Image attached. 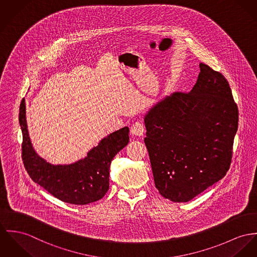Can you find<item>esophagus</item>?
<instances>
[{
	"mask_svg": "<svg viewBox=\"0 0 257 257\" xmlns=\"http://www.w3.org/2000/svg\"><path fill=\"white\" fill-rule=\"evenodd\" d=\"M131 133L133 136L142 137L145 133V126L141 122H135L131 127Z\"/></svg>",
	"mask_w": 257,
	"mask_h": 257,
	"instance_id": "obj_1",
	"label": "esophagus"
}]
</instances>
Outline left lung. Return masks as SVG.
<instances>
[{
	"instance_id": "1",
	"label": "left lung",
	"mask_w": 257,
	"mask_h": 257,
	"mask_svg": "<svg viewBox=\"0 0 257 257\" xmlns=\"http://www.w3.org/2000/svg\"><path fill=\"white\" fill-rule=\"evenodd\" d=\"M196 85L153 105L144 116L156 188L163 198L187 202L230 168L238 110L228 81L199 63Z\"/></svg>"
}]
</instances>
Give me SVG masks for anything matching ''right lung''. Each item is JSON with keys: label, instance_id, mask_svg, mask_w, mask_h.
Here are the masks:
<instances>
[{"label": "right lung", "instance_id": "1", "mask_svg": "<svg viewBox=\"0 0 257 257\" xmlns=\"http://www.w3.org/2000/svg\"><path fill=\"white\" fill-rule=\"evenodd\" d=\"M22 160L30 178L51 195L71 204H88L103 198L109 188L112 158L129 143V128L110 133L87 157L70 164H52L36 153L29 137L25 99L20 107Z\"/></svg>", "mask_w": 257, "mask_h": 257}]
</instances>
